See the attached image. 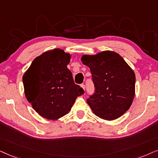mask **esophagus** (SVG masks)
Listing matches in <instances>:
<instances>
[{"label": "esophagus", "mask_w": 158, "mask_h": 158, "mask_svg": "<svg viewBox=\"0 0 158 158\" xmlns=\"http://www.w3.org/2000/svg\"><path fill=\"white\" fill-rule=\"evenodd\" d=\"M81 87L83 88V89H84V90H85V85H81Z\"/></svg>", "instance_id": "esophagus-1"}]
</instances>
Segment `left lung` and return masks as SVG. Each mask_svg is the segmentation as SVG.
Instances as JSON below:
<instances>
[{
    "label": "left lung",
    "instance_id": "8db88e82",
    "mask_svg": "<svg viewBox=\"0 0 158 158\" xmlns=\"http://www.w3.org/2000/svg\"><path fill=\"white\" fill-rule=\"evenodd\" d=\"M81 60L90 69L94 93L87 99L92 113L113 121L131 107L135 95V73L124 59L111 50L83 55Z\"/></svg>",
    "mask_w": 158,
    "mask_h": 158
}]
</instances>
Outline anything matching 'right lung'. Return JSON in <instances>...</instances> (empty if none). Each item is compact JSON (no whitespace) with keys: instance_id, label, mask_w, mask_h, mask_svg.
<instances>
[{"instance_id":"1","label":"right lung","mask_w":158,"mask_h":158,"mask_svg":"<svg viewBox=\"0 0 158 158\" xmlns=\"http://www.w3.org/2000/svg\"><path fill=\"white\" fill-rule=\"evenodd\" d=\"M71 56L60 48L35 58L23 75L25 96L34 110L48 120H58L70 112L84 89L74 84L67 68Z\"/></svg>"}]
</instances>
